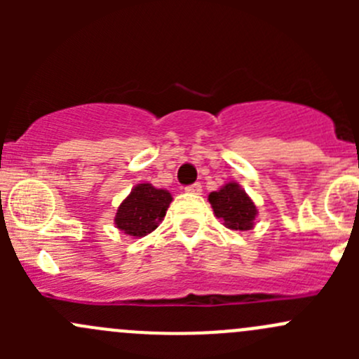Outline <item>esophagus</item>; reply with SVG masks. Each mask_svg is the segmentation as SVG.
<instances>
[{
	"mask_svg": "<svg viewBox=\"0 0 359 359\" xmlns=\"http://www.w3.org/2000/svg\"><path fill=\"white\" fill-rule=\"evenodd\" d=\"M184 191H186V193H191V194H200L201 193V184L194 182V184H191V186L184 187Z\"/></svg>",
	"mask_w": 359,
	"mask_h": 359,
	"instance_id": "34e87169",
	"label": "esophagus"
}]
</instances>
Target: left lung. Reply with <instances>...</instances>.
Here are the masks:
<instances>
[{
  "mask_svg": "<svg viewBox=\"0 0 359 359\" xmlns=\"http://www.w3.org/2000/svg\"><path fill=\"white\" fill-rule=\"evenodd\" d=\"M208 201L212 205L215 217L224 220V226L234 231L253 229L257 217L255 203L241 189L240 184L229 182L208 194Z\"/></svg>",
  "mask_w": 359,
  "mask_h": 359,
  "instance_id": "8db88e82",
  "label": "left lung"
}]
</instances>
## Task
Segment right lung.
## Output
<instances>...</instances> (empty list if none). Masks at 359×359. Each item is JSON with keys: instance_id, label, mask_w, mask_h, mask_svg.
Here are the masks:
<instances>
[{"instance_id": "obj_1", "label": "right lung", "mask_w": 359, "mask_h": 359, "mask_svg": "<svg viewBox=\"0 0 359 359\" xmlns=\"http://www.w3.org/2000/svg\"><path fill=\"white\" fill-rule=\"evenodd\" d=\"M172 194L156 189L153 184H137L116 212L114 224L119 231L133 238L153 233L166 215Z\"/></svg>"}]
</instances>
